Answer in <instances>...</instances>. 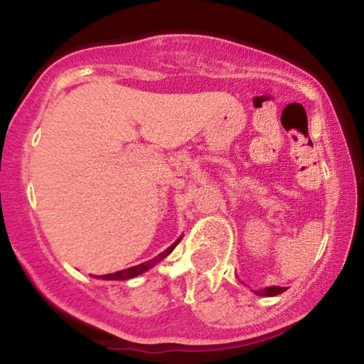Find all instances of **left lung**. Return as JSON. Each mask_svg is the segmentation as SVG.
<instances>
[{
    "instance_id": "1",
    "label": "left lung",
    "mask_w": 364,
    "mask_h": 364,
    "mask_svg": "<svg viewBox=\"0 0 364 364\" xmlns=\"http://www.w3.org/2000/svg\"><path fill=\"white\" fill-rule=\"evenodd\" d=\"M284 291H286V287L272 286V287H267V289H262V291H255V294H258V296H277Z\"/></svg>"
}]
</instances>
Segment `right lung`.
I'll return each mask as SVG.
<instances>
[{"label":"right lung","instance_id":"1","mask_svg":"<svg viewBox=\"0 0 364 364\" xmlns=\"http://www.w3.org/2000/svg\"><path fill=\"white\" fill-rule=\"evenodd\" d=\"M179 241H181V237H179L178 241H174V243L171 245L169 248L166 250V252H162L161 255H157L156 258H152V260L144 262V263H140V265H135V267H129V269L119 270V272H114V274L99 275V277H101V279H106V281H127V279H133V277H136V275H140V274L147 272L149 269H152V267L156 265V263H159L161 260H164V258L168 257V255H169L171 252H173L174 248H176V245L179 243Z\"/></svg>","mask_w":364,"mask_h":364}]
</instances>
